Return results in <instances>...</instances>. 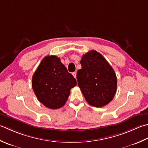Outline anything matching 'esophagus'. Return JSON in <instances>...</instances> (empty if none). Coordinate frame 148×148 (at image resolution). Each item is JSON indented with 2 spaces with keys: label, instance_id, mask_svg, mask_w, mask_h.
<instances>
[{
  "label": "esophagus",
  "instance_id": "1",
  "mask_svg": "<svg viewBox=\"0 0 148 148\" xmlns=\"http://www.w3.org/2000/svg\"><path fill=\"white\" fill-rule=\"evenodd\" d=\"M72 75H73V76L75 78H77V73H76V72H73V73H72Z\"/></svg>",
  "mask_w": 148,
  "mask_h": 148
}]
</instances>
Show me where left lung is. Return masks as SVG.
I'll list each match as a JSON object with an SVG mask.
<instances>
[{
    "label": "left lung",
    "instance_id": "1",
    "mask_svg": "<svg viewBox=\"0 0 148 148\" xmlns=\"http://www.w3.org/2000/svg\"><path fill=\"white\" fill-rule=\"evenodd\" d=\"M82 68L77 71L78 86L90 105L102 107L112 100L116 92L117 77L104 57L96 50L82 56Z\"/></svg>",
    "mask_w": 148,
    "mask_h": 148
}]
</instances>
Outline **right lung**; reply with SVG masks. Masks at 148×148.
<instances>
[{
	"mask_svg": "<svg viewBox=\"0 0 148 148\" xmlns=\"http://www.w3.org/2000/svg\"><path fill=\"white\" fill-rule=\"evenodd\" d=\"M76 85L75 78L56 56L45 57L32 79V89L38 99L51 109L62 107L70 89Z\"/></svg>",
	"mask_w": 148,
	"mask_h": 148,
	"instance_id": "obj_1",
	"label": "right lung"
}]
</instances>
